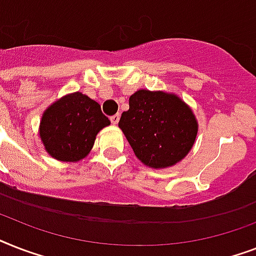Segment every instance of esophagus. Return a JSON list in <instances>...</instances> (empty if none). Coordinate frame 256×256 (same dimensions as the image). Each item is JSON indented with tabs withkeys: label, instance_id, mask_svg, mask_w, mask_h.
I'll list each match as a JSON object with an SVG mask.
<instances>
[{
	"label": "esophagus",
	"instance_id": "esophagus-1",
	"mask_svg": "<svg viewBox=\"0 0 256 256\" xmlns=\"http://www.w3.org/2000/svg\"><path fill=\"white\" fill-rule=\"evenodd\" d=\"M120 114H114L112 116H110V120H112V124H116L118 122H120Z\"/></svg>",
	"mask_w": 256,
	"mask_h": 256
}]
</instances>
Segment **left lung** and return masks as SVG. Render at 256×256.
<instances>
[{
	"label": "left lung",
	"instance_id": "left-lung-1",
	"mask_svg": "<svg viewBox=\"0 0 256 256\" xmlns=\"http://www.w3.org/2000/svg\"><path fill=\"white\" fill-rule=\"evenodd\" d=\"M128 106L118 126L142 164L152 168H170L188 154L198 122L178 96L138 90L130 96Z\"/></svg>",
	"mask_w": 256,
	"mask_h": 256
}]
</instances>
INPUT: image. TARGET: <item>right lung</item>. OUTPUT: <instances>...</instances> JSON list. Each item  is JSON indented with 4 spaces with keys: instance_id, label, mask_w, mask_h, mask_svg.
<instances>
[{
    "instance_id": "1",
    "label": "right lung",
    "mask_w": 256,
    "mask_h": 256,
    "mask_svg": "<svg viewBox=\"0 0 256 256\" xmlns=\"http://www.w3.org/2000/svg\"><path fill=\"white\" fill-rule=\"evenodd\" d=\"M110 120L98 102L82 92H72L46 108L40 124V136L54 160L78 162L92 148L96 136Z\"/></svg>"
}]
</instances>
